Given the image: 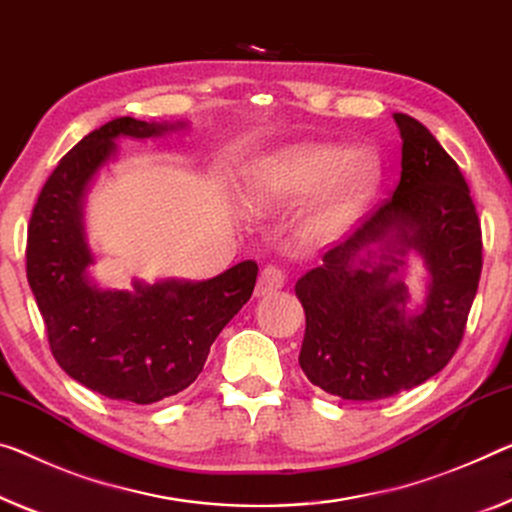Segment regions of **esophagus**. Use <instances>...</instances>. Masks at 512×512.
I'll return each mask as SVG.
<instances>
[{"label":"esophagus","instance_id":"esophagus-1","mask_svg":"<svg viewBox=\"0 0 512 512\" xmlns=\"http://www.w3.org/2000/svg\"><path fill=\"white\" fill-rule=\"evenodd\" d=\"M283 283H286V272H283L277 265H265L261 277H258V283H256V297L277 293L279 288H283Z\"/></svg>","mask_w":512,"mask_h":512}]
</instances>
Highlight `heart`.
<instances>
[{"label":"heart","instance_id":"obj_1","mask_svg":"<svg viewBox=\"0 0 512 512\" xmlns=\"http://www.w3.org/2000/svg\"><path fill=\"white\" fill-rule=\"evenodd\" d=\"M380 162L368 151L334 144H295L258 160L247 178L254 210H272L309 197L300 215V238L332 242L355 224L380 185Z\"/></svg>","mask_w":512,"mask_h":512}]
</instances>
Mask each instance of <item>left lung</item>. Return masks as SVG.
Returning a JSON list of instances; mask_svg holds the SVG:
<instances>
[{
  "label": "left lung",
  "instance_id": "1",
  "mask_svg": "<svg viewBox=\"0 0 512 512\" xmlns=\"http://www.w3.org/2000/svg\"><path fill=\"white\" fill-rule=\"evenodd\" d=\"M393 121L403 139L393 196L295 283L306 313L302 371L343 400L389 398L442 371L481 279V222L460 167L426 125L407 114ZM410 253L431 274L414 312L402 283Z\"/></svg>",
  "mask_w": 512,
  "mask_h": 512
}]
</instances>
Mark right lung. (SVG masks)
Listing matches in <instances>:
<instances>
[{"label":"right lung","instance_id":"right-lung-1","mask_svg":"<svg viewBox=\"0 0 512 512\" xmlns=\"http://www.w3.org/2000/svg\"><path fill=\"white\" fill-rule=\"evenodd\" d=\"M185 123L121 116L86 135L45 180L27 231V279L57 364L112 400L151 405L190 387L210 345L254 293L258 265L242 261L208 281L93 283L84 196L116 153L114 139L162 137Z\"/></svg>","mask_w":512,"mask_h":512}]
</instances>
